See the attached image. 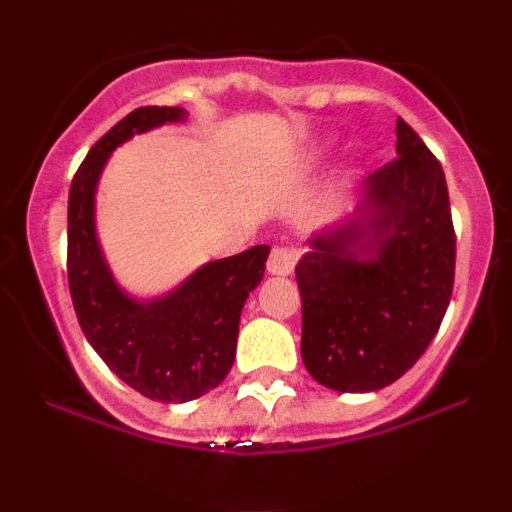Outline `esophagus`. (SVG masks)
<instances>
[{
    "instance_id": "34e87169",
    "label": "esophagus",
    "mask_w": 512,
    "mask_h": 512,
    "mask_svg": "<svg viewBox=\"0 0 512 512\" xmlns=\"http://www.w3.org/2000/svg\"><path fill=\"white\" fill-rule=\"evenodd\" d=\"M298 255L289 248H272L269 252V260H267V272L274 276H289L296 267Z\"/></svg>"
}]
</instances>
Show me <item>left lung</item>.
<instances>
[{
  "instance_id": "left-lung-1",
  "label": "left lung",
  "mask_w": 512,
  "mask_h": 512,
  "mask_svg": "<svg viewBox=\"0 0 512 512\" xmlns=\"http://www.w3.org/2000/svg\"><path fill=\"white\" fill-rule=\"evenodd\" d=\"M308 245L296 264L308 373L337 392L395 383L436 337L455 279L445 173L402 117L395 161Z\"/></svg>"
}]
</instances>
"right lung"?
<instances>
[{
    "label": "right lung",
    "instance_id": "right-lung-1",
    "mask_svg": "<svg viewBox=\"0 0 512 512\" xmlns=\"http://www.w3.org/2000/svg\"><path fill=\"white\" fill-rule=\"evenodd\" d=\"M182 108H137L88 151L69 190V293L88 344L120 380L158 402L207 395L236 358L240 310L264 276L269 245L202 264L166 296L134 298L110 272L96 233V190L105 163L134 134L182 122Z\"/></svg>",
    "mask_w": 512,
    "mask_h": 512
}]
</instances>
